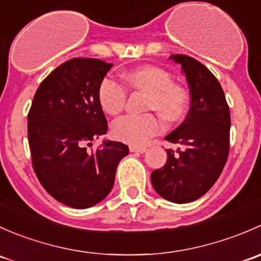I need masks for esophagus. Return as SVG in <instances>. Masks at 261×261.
<instances>
[{
	"label": "esophagus",
	"instance_id": "esophagus-1",
	"mask_svg": "<svg viewBox=\"0 0 261 261\" xmlns=\"http://www.w3.org/2000/svg\"><path fill=\"white\" fill-rule=\"evenodd\" d=\"M146 147L144 146H135V145H130V151L131 152H140V154H143V152L146 151Z\"/></svg>",
	"mask_w": 261,
	"mask_h": 261
}]
</instances>
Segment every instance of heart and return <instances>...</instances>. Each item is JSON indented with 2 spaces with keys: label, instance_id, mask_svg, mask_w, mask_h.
Returning a JSON list of instances; mask_svg holds the SVG:
<instances>
[{
  "label": "heart",
  "instance_id": "heart-1",
  "mask_svg": "<svg viewBox=\"0 0 261 261\" xmlns=\"http://www.w3.org/2000/svg\"><path fill=\"white\" fill-rule=\"evenodd\" d=\"M123 78L134 88L147 92V109L158 110L167 120H178L186 112L188 93L179 84L173 83L167 70L155 65H143L127 72ZM126 94V87L121 82L112 77L103 78L98 88L102 110L109 115H117L125 106ZM162 130V120L152 112L125 115L111 125L114 138L131 145H144Z\"/></svg>",
  "mask_w": 261,
  "mask_h": 261
}]
</instances>
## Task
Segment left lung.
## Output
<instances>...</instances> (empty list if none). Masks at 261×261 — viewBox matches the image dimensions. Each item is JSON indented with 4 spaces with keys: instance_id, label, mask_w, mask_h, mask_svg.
<instances>
[{
    "instance_id": "obj_1",
    "label": "left lung",
    "mask_w": 261,
    "mask_h": 261,
    "mask_svg": "<svg viewBox=\"0 0 261 261\" xmlns=\"http://www.w3.org/2000/svg\"><path fill=\"white\" fill-rule=\"evenodd\" d=\"M180 64L191 94L186 120L165 136L178 144L167 149V163L151 173L156 193L173 203H189L211 189L222 173L230 150V109L220 82L198 60L170 55Z\"/></svg>"
}]
</instances>
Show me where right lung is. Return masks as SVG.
<instances>
[{"label": "right lung", "instance_id": "obj_1", "mask_svg": "<svg viewBox=\"0 0 261 261\" xmlns=\"http://www.w3.org/2000/svg\"><path fill=\"white\" fill-rule=\"evenodd\" d=\"M112 64L73 58L39 86L28 116L33 168L53 198L72 208H89L111 192L117 165L127 145L103 140L89 152L86 145L107 133L98 88Z\"/></svg>", "mask_w": 261, "mask_h": 261}]
</instances>
